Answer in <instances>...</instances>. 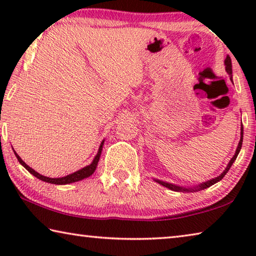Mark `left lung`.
Wrapping results in <instances>:
<instances>
[{
  "label": "left lung",
  "mask_w": 256,
  "mask_h": 256,
  "mask_svg": "<svg viewBox=\"0 0 256 256\" xmlns=\"http://www.w3.org/2000/svg\"><path fill=\"white\" fill-rule=\"evenodd\" d=\"M224 66H226V71L229 74V76H230V80L232 81V60H230V56L227 55L226 60H224ZM242 125H240V144H238L237 146V149H236V152L235 154L232 156V158L230 159V162H228L227 167L224 168V170L220 174L219 176L214 177V178H212L210 180H206V182H203V183L198 184V185H196V186H190V188H183V186H180V185H175V184H172V183H167V182H164V180H157V178H154V182H157V183H159L160 185L164 186V188H170L172 190H176V192H198V190H202L204 188H210L211 185H214L216 183H218L219 180H222L224 175L227 174L228 170H230L232 164H234V162H235L238 154H240V151L242 149Z\"/></svg>",
  "instance_id": "1"
}]
</instances>
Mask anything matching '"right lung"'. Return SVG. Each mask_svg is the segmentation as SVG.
Masks as SVG:
<instances>
[{
    "label": "right lung",
    "instance_id": "obj_1",
    "mask_svg": "<svg viewBox=\"0 0 256 256\" xmlns=\"http://www.w3.org/2000/svg\"><path fill=\"white\" fill-rule=\"evenodd\" d=\"M104 142H105V140L102 141L100 146H99V149H98V152L97 154L94 156V158L92 160V162L88 164V166H86L84 168H81V170H76L74 172H72V174L70 175H66L64 177H58V178H50V177H47V176H44V175H40V172H37L36 170H34L32 167H29L27 164H26L22 159H21L19 157V154L16 152L14 151V154L16 159L19 160V162L22 164V166L27 170L30 174H32L34 177H37V178H40V180L42 182H46V183H50V184H56V185H66V184H71V183H74V182H79V180H82L86 178V177H89L90 175H92L94 170H96L97 168V164H98V162H99V158H100V154H102V146H104Z\"/></svg>",
    "mask_w": 256,
    "mask_h": 256
}]
</instances>
